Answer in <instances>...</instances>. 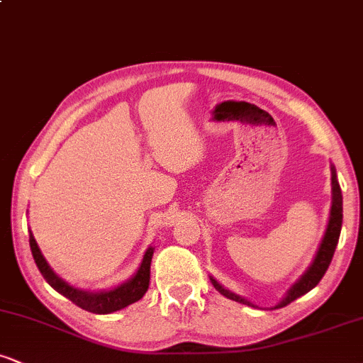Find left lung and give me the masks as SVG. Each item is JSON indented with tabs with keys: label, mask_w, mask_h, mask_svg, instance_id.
<instances>
[{
	"label": "left lung",
	"mask_w": 363,
	"mask_h": 363,
	"mask_svg": "<svg viewBox=\"0 0 363 363\" xmlns=\"http://www.w3.org/2000/svg\"><path fill=\"white\" fill-rule=\"evenodd\" d=\"M331 193H333L331 213H329L328 228H326V232H324L323 242H320V245H319L318 254H315L314 261H312L309 269H307V272L303 273L302 277L290 286V290L286 291L285 297H283L281 301L274 306V309H280V307L289 306L290 302L297 301L298 297H302V295H306L307 291H311L320 281V278L324 277V273L328 272L329 264H331L333 254H335L336 245H338L341 222H343V196H341V187H340L338 177H336L335 165H331ZM210 280H211V283H213L215 289L218 290L222 295H225L227 298H230V301H235V302H240V303H247V306L254 307V303L245 301L244 297L234 294V291L223 289V286L220 285V283L216 281L213 277H210Z\"/></svg>",
	"instance_id": "obj_1"
}]
</instances>
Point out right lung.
<instances>
[{
	"mask_svg": "<svg viewBox=\"0 0 363 363\" xmlns=\"http://www.w3.org/2000/svg\"><path fill=\"white\" fill-rule=\"evenodd\" d=\"M28 242H30L32 256L39 268V272L43 273L44 280L52 286L54 290L60 291L61 295H65L66 298H69L73 303H77L82 309L94 312V314H111V312L121 311L124 307L131 306V303L138 302L145 294H147L148 285H150V264H152V256L155 247H150L145 252L143 261H141L138 272L133 274L128 281L121 283L119 286L112 290H102V291H90V290H82L74 289V286L66 283L62 278L57 277L52 272L51 266L48 264L45 257L40 252L39 245H37L34 235H28Z\"/></svg>",
	"mask_w": 363,
	"mask_h": 363,
	"instance_id": "obj_1",
	"label": "right lung"
}]
</instances>
